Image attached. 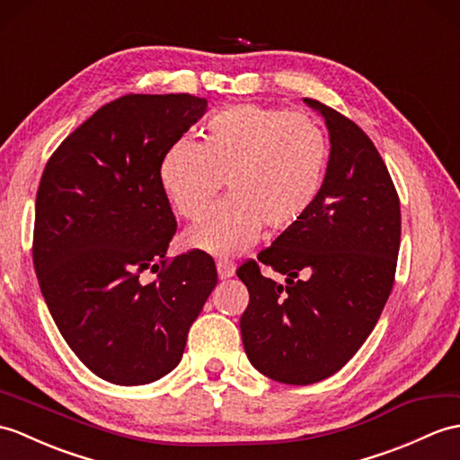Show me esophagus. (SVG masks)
<instances>
[{"mask_svg": "<svg viewBox=\"0 0 460 460\" xmlns=\"http://www.w3.org/2000/svg\"><path fill=\"white\" fill-rule=\"evenodd\" d=\"M216 264H217V274L221 276V279H231V276L234 274V262L233 261L219 259Z\"/></svg>", "mask_w": 460, "mask_h": 460, "instance_id": "obj_1", "label": "esophagus"}]
</instances>
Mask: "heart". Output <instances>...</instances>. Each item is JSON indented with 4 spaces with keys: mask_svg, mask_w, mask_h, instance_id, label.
I'll return each instance as SVG.
<instances>
[{
    "mask_svg": "<svg viewBox=\"0 0 460 460\" xmlns=\"http://www.w3.org/2000/svg\"><path fill=\"white\" fill-rule=\"evenodd\" d=\"M329 143L312 117L254 103L209 117L204 141L180 138L160 164V181L174 209L198 219L223 186L231 194L188 231L191 247L233 254L262 229L300 221L322 194Z\"/></svg>",
    "mask_w": 460,
    "mask_h": 460,
    "instance_id": "heart-1",
    "label": "heart"
}]
</instances>
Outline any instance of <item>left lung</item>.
Masks as SVG:
<instances>
[{"instance_id":"1","label":"left lung","mask_w":460,"mask_h":460,"mask_svg":"<svg viewBox=\"0 0 460 460\" xmlns=\"http://www.w3.org/2000/svg\"><path fill=\"white\" fill-rule=\"evenodd\" d=\"M331 153L314 208L270 247L244 261L249 290L241 335L251 365L276 382L307 386L333 376L375 329L396 276L400 198L368 135L329 105ZM287 276L279 285L260 264Z\"/></svg>"}]
</instances>
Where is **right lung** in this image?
<instances>
[{
	"mask_svg": "<svg viewBox=\"0 0 460 460\" xmlns=\"http://www.w3.org/2000/svg\"><path fill=\"white\" fill-rule=\"evenodd\" d=\"M206 110L208 100L190 93H127L64 138L42 170L33 231L40 292L76 357L119 386L178 367L217 284L204 251L164 259L176 217L160 164ZM145 270L157 280L143 283Z\"/></svg>",
	"mask_w": 460,
	"mask_h": 460,
	"instance_id": "right-lung-1",
	"label": "right lung"
}]
</instances>
